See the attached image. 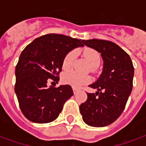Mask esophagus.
I'll return each mask as SVG.
<instances>
[{
    "label": "esophagus",
    "mask_w": 146,
    "mask_h": 146,
    "mask_svg": "<svg viewBox=\"0 0 146 146\" xmlns=\"http://www.w3.org/2000/svg\"><path fill=\"white\" fill-rule=\"evenodd\" d=\"M78 91H79V90H78L77 88H73V94H74V95H75V94H76Z\"/></svg>",
    "instance_id": "34e87169"
}]
</instances>
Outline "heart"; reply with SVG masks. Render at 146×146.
Wrapping results in <instances>:
<instances>
[{
  "label": "heart",
  "instance_id": "heart-1",
  "mask_svg": "<svg viewBox=\"0 0 146 146\" xmlns=\"http://www.w3.org/2000/svg\"><path fill=\"white\" fill-rule=\"evenodd\" d=\"M84 55L87 58L92 66L97 67L100 64L101 58L100 54L97 51L92 48H86L83 51ZM76 51H71L68 52L64 57L62 61V68L64 70H68L73 66V61L75 59ZM64 83L73 86V88H79L84 84H88L91 81V78L86 75H80L75 71H68L65 73L62 77Z\"/></svg>",
  "mask_w": 146,
  "mask_h": 146
}]
</instances>
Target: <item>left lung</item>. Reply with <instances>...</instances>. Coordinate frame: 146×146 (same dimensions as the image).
<instances>
[{
    "label": "left lung",
    "instance_id": "left-lung-1",
    "mask_svg": "<svg viewBox=\"0 0 146 146\" xmlns=\"http://www.w3.org/2000/svg\"><path fill=\"white\" fill-rule=\"evenodd\" d=\"M84 44L101 53L104 62L98 80L92 85L96 93H87L88 99L80 106L83 120L92 127H105L119 118L131 93L134 66L129 54L110 40L92 39Z\"/></svg>",
    "mask_w": 146,
    "mask_h": 146
}]
</instances>
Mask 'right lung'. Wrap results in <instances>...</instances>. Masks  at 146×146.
<instances>
[{"instance_id":"add662e5","label":"right lung","mask_w":146,"mask_h":146,"mask_svg":"<svg viewBox=\"0 0 146 146\" xmlns=\"http://www.w3.org/2000/svg\"><path fill=\"white\" fill-rule=\"evenodd\" d=\"M84 44L78 39L49 33L36 38L22 51L15 67V92L25 117L38 123L57 118L64 103L73 95L70 85L58 88L62 61L72 49Z\"/></svg>"}]
</instances>
